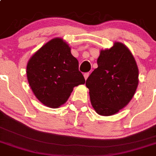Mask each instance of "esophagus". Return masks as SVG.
<instances>
[{
	"mask_svg": "<svg viewBox=\"0 0 156 156\" xmlns=\"http://www.w3.org/2000/svg\"><path fill=\"white\" fill-rule=\"evenodd\" d=\"M89 75H90L89 72H87V73L84 74V77H85V80H87V78H88V76H89Z\"/></svg>",
	"mask_w": 156,
	"mask_h": 156,
	"instance_id": "1",
	"label": "esophagus"
}]
</instances>
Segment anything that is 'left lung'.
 I'll return each mask as SVG.
<instances>
[{
	"label": "left lung",
	"instance_id": "obj_1",
	"mask_svg": "<svg viewBox=\"0 0 156 156\" xmlns=\"http://www.w3.org/2000/svg\"><path fill=\"white\" fill-rule=\"evenodd\" d=\"M98 68L86 80L92 107L98 115L109 116L126 107L133 98L139 85V69L129 49L115 42L101 50Z\"/></svg>",
	"mask_w": 156,
	"mask_h": 156
}]
</instances>
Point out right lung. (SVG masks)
<instances>
[{
  "label": "right lung",
  "mask_w": 156,
  "mask_h": 156,
  "mask_svg": "<svg viewBox=\"0 0 156 156\" xmlns=\"http://www.w3.org/2000/svg\"><path fill=\"white\" fill-rule=\"evenodd\" d=\"M29 85L43 105L57 108L68 99L74 87L85 83L71 48L60 37L43 45L27 65Z\"/></svg>",
  "instance_id": "obj_1"
}]
</instances>
